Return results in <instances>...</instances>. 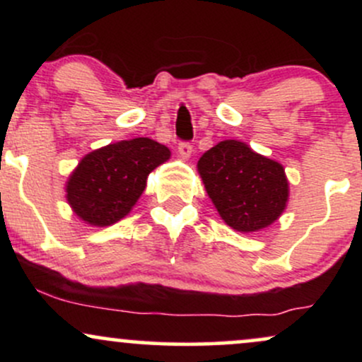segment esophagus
<instances>
[{
	"mask_svg": "<svg viewBox=\"0 0 362 362\" xmlns=\"http://www.w3.org/2000/svg\"><path fill=\"white\" fill-rule=\"evenodd\" d=\"M178 156H180L182 160H189V158L192 156V144L190 143L178 144Z\"/></svg>",
	"mask_w": 362,
	"mask_h": 362,
	"instance_id": "34e87169",
	"label": "esophagus"
}]
</instances>
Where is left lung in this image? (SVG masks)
<instances>
[{
    "label": "left lung",
    "mask_w": 362,
    "mask_h": 362,
    "mask_svg": "<svg viewBox=\"0 0 362 362\" xmlns=\"http://www.w3.org/2000/svg\"><path fill=\"white\" fill-rule=\"evenodd\" d=\"M197 172L224 223L240 233H255L281 218L289 182L279 161L226 139L199 158Z\"/></svg>",
    "instance_id": "1"
}]
</instances>
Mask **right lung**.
<instances>
[{
	"instance_id": "1",
	"label": "right lung",
	"mask_w": 362,
	"mask_h": 362,
	"mask_svg": "<svg viewBox=\"0 0 362 362\" xmlns=\"http://www.w3.org/2000/svg\"><path fill=\"white\" fill-rule=\"evenodd\" d=\"M167 146L149 138L124 139L88 153L66 182V201L83 223L105 228L131 213L148 175L170 160Z\"/></svg>"
}]
</instances>
